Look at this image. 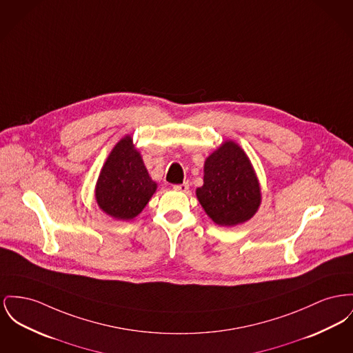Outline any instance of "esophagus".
Returning <instances> with one entry per match:
<instances>
[{"label":"esophagus","mask_w":353,"mask_h":353,"mask_svg":"<svg viewBox=\"0 0 353 353\" xmlns=\"http://www.w3.org/2000/svg\"><path fill=\"white\" fill-rule=\"evenodd\" d=\"M173 189H174V190H179V192H187L188 189H189V184H188V183H183V184L174 185Z\"/></svg>","instance_id":"1"}]
</instances>
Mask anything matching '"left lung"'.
I'll use <instances>...</instances> for the list:
<instances>
[{"instance_id":"1","label":"left lung","mask_w":353,"mask_h":353,"mask_svg":"<svg viewBox=\"0 0 353 353\" xmlns=\"http://www.w3.org/2000/svg\"><path fill=\"white\" fill-rule=\"evenodd\" d=\"M196 196L209 219L220 227L250 220L261 205V187L248 154L225 140L204 163V184Z\"/></svg>"}]
</instances>
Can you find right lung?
Returning a JSON list of instances; mask_svg holds the SVG:
<instances>
[{"mask_svg": "<svg viewBox=\"0 0 353 353\" xmlns=\"http://www.w3.org/2000/svg\"><path fill=\"white\" fill-rule=\"evenodd\" d=\"M156 190L157 183L149 176L132 136L126 134L113 146L100 170L94 188L97 205L116 220H133Z\"/></svg>", "mask_w": 353, "mask_h": 353, "instance_id": "1", "label": "right lung"}]
</instances>
